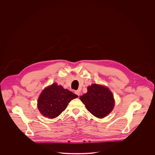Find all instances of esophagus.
Returning <instances> with one entry per match:
<instances>
[{"mask_svg": "<svg viewBox=\"0 0 155 155\" xmlns=\"http://www.w3.org/2000/svg\"><path fill=\"white\" fill-rule=\"evenodd\" d=\"M75 93L77 95H78V96H80V91L79 90H75Z\"/></svg>", "mask_w": 155, "mask_h": 155, "instance_id": "obj_1", "label": "esophagus"}]
</instances>
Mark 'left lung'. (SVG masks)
<instances>
[{
	"instance_id": "1",
	"label": "left lung",
	"mask_w": 155,
	"mask_h": 155,
	"mask_svg": "<svg viewBox=\"0 0 155 155\" xmlns=\"http://www.w3.org/2000/svg\"><path fill=\"white\" fill-rule=\"evenodd\" d=\"M87 109L94 116L103 118L114 109L115 101L112 93L105 86L93 84L87 87V93L80 97Z\"/></svg>"
}]
</instances>
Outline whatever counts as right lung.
Wrapping results in <instances>:
<instances>
[{
	"instance_id": "obj_1",
	"label": "right lung",
	"mask_w": 155,
	"mask_h": 155,
	"mask_svg": "<svg viewBox=\"0 0 155 155\" xmlns=\"http://www.w3.org/2000/svg\"><path fill=\"white\" fill-rule=\"evenodd\" d=\"M76 97L78 96L69 90L53 83L42 91L38 99L37 107L43 116L53 119L58 117L70 101Z\"/></svg>"
}]
</instances>
